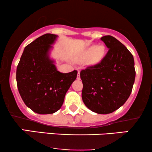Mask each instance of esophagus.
Listing matches in <instances>:
<instances>
[{
  "label": "esophagus",
  "instance_id": "obj_1",
  "mask_svg": "<svg viewBox=\"0 0 152 152\" xmlns=\"http://www.w3.org/2000/svg\"><path fill=\"white\" fill-rule=\"evenodd\" d=\"M77 79L79 80L80 79V72L78 71V75H77Z\"/></svg>",
  "mask_w": 152,
  "mask_h": 152
}]
</instances>
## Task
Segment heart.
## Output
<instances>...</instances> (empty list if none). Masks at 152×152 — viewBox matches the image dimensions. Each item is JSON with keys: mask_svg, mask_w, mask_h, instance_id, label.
Instances as JSON below:
<instances>
[{"mask_svg": "<svg viewBox=\"0 0 152 152\" xmlns=\"http://www.w3.org/2000/svg\"><path fill=\"white\" fill-rule=\"evenodd\" d=\"M105 52V48L103 46H93L88 47L83 51V56L85 57H88L92 56V61H99L102 58Z\"/></svg>", "mask_w": 152, "mask_h": 152, "instance_id": "b5f03b06", "label": "heart"}]
</instances>
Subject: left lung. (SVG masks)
<instances>
[{"label": "left lung", "mask_w": 152, "mask_h": 152, "mask_svg": "<svg viewBox=\"0 0 152 152\" xmlns=\"http://www.w3.org/2000/svg\"><path fill=\"white\" fill-rule=\"evenodd\" d=\"M109 48L96 65L82 70V99L87 108L99 114L114 112L124 104L135 80L134 57L124 44L111 36L101 38Z\"/></svg>", "instance_id": "obj_1"}]
</instances>
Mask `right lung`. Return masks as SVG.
<instances>
[{
    "label": "right lung",
    "mask_w": 152,
    "mask_h": 152,
    "mask_svg": "<svg viewBox=\"0 0 152 152\" xmlns=\"http://www.w3.org/2000/svg\"><path fill=\"white\" fill-rule=\"evenodd\" d=\"M58 36L46 34L26 46L17 66V86L29 109L39 114H53L61 107L65 95L76 80L77 71L61 73L50 50Z\"/></svg>",
    "instance_id": "right-lung-1"
}]
</instances>
